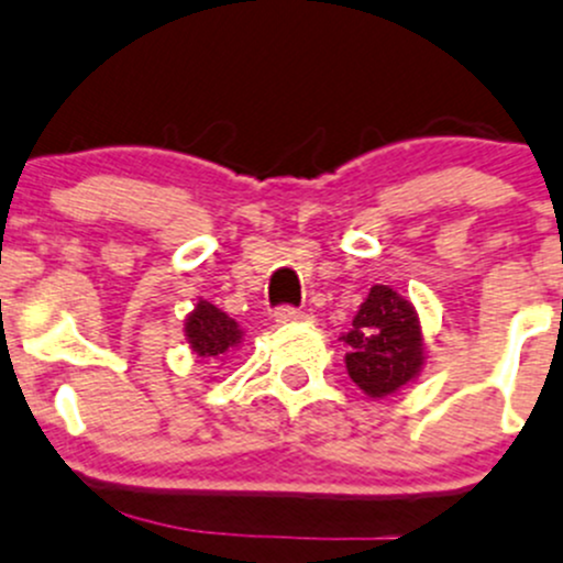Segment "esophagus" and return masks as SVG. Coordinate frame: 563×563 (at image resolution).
<instances>
[{
    "label": "esophagus",
    "mask_w": 563,
    "mask_h": 563,
    "mask_svg": "<svg viewBox=\"0 0 563 563\" xmlns=\"http://www.w3.org/2000/svg\"><path fill=\"white\" fill-rule=\"evenodd\" d=\"M301 318H305V312L301 310H297V307H277L275 310V321L277 323H297V321H301Z\"/></svg>",
    "instance_id": "34e87169"
}]
</instances>
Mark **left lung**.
<instances>
[{
  "label": "left lung",
  "instance_id": "left-lung-1",
  "mask_svg": "<svg viewBox=\"0 0 563 563\" xmlns=\"http://www.w3.org/2000/svg\"><path fill=\"white\" fill-rule=\"evenodd\" d=\"M345 342L347 375L372 399H386L421 375L423 334L416 307L390 286H372Z\"/></svg>",
  "mask_w": 563,
  "mask_h": 563
}]
</instances>
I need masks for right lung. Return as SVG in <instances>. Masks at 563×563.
<instances>
[{
    "label": "right lung",
    "instance_id": "1",
    "mask_svg": "<svg viewBox=\"0 0 563 563\" xmlns=\"http://www.w3.org/2000/svg\"><path fill=\"white\" fill-rule=\"evenodd\" d=\"M186 340L199 358H223L242 342V329L216 305L199 299L186 318Z\"/></svg>",
    "mask_w": 563,
    "mask_h": 563
}]
</instances>
